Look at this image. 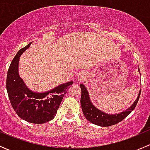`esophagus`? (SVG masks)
I'll return each mask as SVG.
<instances>
[{"label": "esophagus", "instance_id": "esophagus-1", "mask_svg": "<svg viewBox=\"0 0 150 150\" xmlns=\"http://www.w3.org/2000/svg\"><path fill=\"white\" fill-rule=\"evenodd\" d=\"M83 79H85V76L83 75H79V78H78V81H83Z\"/></svg>", "mask_w": 150, "mask_h": 150}]
</instances>
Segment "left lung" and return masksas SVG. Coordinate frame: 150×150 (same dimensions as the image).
Here are the masks:
<instances>
[{"instance_id": "obj_1", "label": "left lung", "mask_w": 150, "mask_h": 150, "mask_svg": "<svg viewBox=\"0 0 150 150\" xmlns=\"http://www.w3.org/2000/svg\"><path fill=\"white\" fill-rule=\"evenodd\" d=\"M139 71L140 72L139 68ZM81 107H82L83 112L85 117H86L88 121L95 125H100L103 127H108L111 125H115L120 121H122L124 118L127 117L133 110L135 109L138 101L140 97L141 91L139 93V96L134 103L131 106V107L125 110V112L119 113L117 115H109L107 113H104L101 110L96 109L93 104L91 102L90 99H89L88 93L86 90L84 85L81 84Z\"/></svg>"}]
</instances>
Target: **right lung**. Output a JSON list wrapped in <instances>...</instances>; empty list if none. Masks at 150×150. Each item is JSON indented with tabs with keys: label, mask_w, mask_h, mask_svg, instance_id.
I'll use <instances>...</instances> for the list:
<instances>
[{
	"label": "right lung",
	"mask_w": 150,
	"mask_h": 150,
	"mask_svg": "<svg viewBox=\"0 0 150 150\" xmlns=\"http://www.w3.org/2000/svg\"><path fill=\"white\" fill-rule=\"evenodd\" d=\"M21 48L12 60L6 78V89L11 106L19 117L29 122L45 123L55 117L64 94L72 81L57 86L45 93H35L29 90L18 72L19 57L30 47Z\"/></svg>",
	"instance_id": "1"
}]
</instances>
